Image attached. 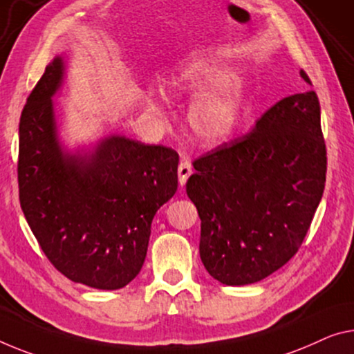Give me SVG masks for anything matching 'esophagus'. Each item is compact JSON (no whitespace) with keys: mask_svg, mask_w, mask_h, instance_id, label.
Returning a JSON list of instances; mask_svg holds the SVG:
<instances>
[{"mask_svg":"<svg viewBox=\"0 0 354 354\" xmlns=\"http://www.w3.org/2000/svg\"><path fill=\"white\" fill-rule=\"evenodd\" d=\"M192 172H193L192 165H189L188 161L183 160V161L180 162V165H178V183H180V185L187 183L188 177L192 176Z\"/></svg>","mask_w":354,"mask_h":354,"instance_id":"34e87169","label":"esophagus"}]
</instances>
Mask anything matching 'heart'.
<instances>
[{
	"instance_id": "b5f03b06",
	"label": "heart",
	"mask_w": 354,
	"mask_h": 354,
	"mask_svg": "<svg viewBox=\"0 0 354 354\" xmlns=\"http://www.w3.org/2000/svg\"><path fill=\"white\" fill-rule=\"evenodd\" d=\"M232 79V69L203 58L178 64L167 79L169 96H198L189 109V123L205 144L226 139L241 117L245 93L242 85Z\"/></svg>"
}]
</instances>
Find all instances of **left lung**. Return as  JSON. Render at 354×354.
I'll return each instance as SVG.
<instances>
[{
	"instance_id": "1",
	"label": "left lung",
	"mask_w": 354,
	"mask_h": 354,
	"mask_svg": "<svg viewBox=\"0 0 354 354\" xmlns=\"http://www.w3.org/2000/svg\"><path fill=\"white\" fill-rule=\"evenodd\" d=\"M301 77L310 82L306 71ZM187 194L201 261L223 285L257 283L301 248L322 201L328 156L315 91L291 95L252 131L193 161Z\"/></svg>"
}]
</instances>
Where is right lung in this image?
Returning <instances> with one entry per match:
<instances>
[{
	"label": "right lung",
	"instance_id": "1",
	"mask_svg": "<svg viewBox=\"0 0 354 354\" xmlns=\"http://www.w3.org/2000/svg\"><path fill=\"white\" fill-rule=\"evenodd\" d=\"M63 69L57 57L21 111L20 207L58 272L74 283L120 290L142 269L151 220L177 192L178 153L112 136L90 156L64 155L52 104Z\"/></svg>",
	"mask_w": 354,
	"mask_h": 354
}]
</instances>
